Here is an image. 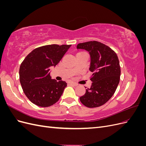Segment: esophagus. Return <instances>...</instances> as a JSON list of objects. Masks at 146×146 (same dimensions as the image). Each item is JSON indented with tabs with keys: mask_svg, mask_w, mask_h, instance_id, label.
Listing matches in <instances>:
<instances>
[{
	"mask_svg": "<svg viewBox=\"0 0 146 146\" xmlns=\"http://www.w3.org/2000/svg\"><path fill=\"white\" fill-rule=\"evenodd\" d=\"M69 85H70V86H77V84L74 83V82H69Z\"/></svg>",
	"mask_w": 146,
	"mask_h": 146,
	"instance_id": "obj_1",
	"label": "esophagus"
}]
</instances>
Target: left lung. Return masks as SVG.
Segmentation results:
<instances>
[{"label": "left lung", "instance_id": "obj_1", "mask_svg": "<svg viewBox=\"0 0 146 146\" xmlns=\"http://www.w3.org/2000/svg\"><path fill=\"white\" fill-rule=\"evenodd\" d=\"M77 48L89 52L90 70L92 72V85L80 98L88 108L99 107L108 102L115 92L120 80L121 67L116 54L111 48L99 41L80 43Z\"/></svg>", "mask_w": 146, "mask_h": 146}]
</instances>
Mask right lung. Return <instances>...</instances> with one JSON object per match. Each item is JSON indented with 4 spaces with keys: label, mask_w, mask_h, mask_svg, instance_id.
<instances>
[{
    "label": "right lung",
    "mask_w": 146,
    "mask_h": 146,
    "mask_svg": "<svg viewBox=\"0 0 146 146\" xmlns=\"http://www.w3.org/2000/svg\"><path fill=\"white\" fill-rule=\"evenodd\" d=\"M71 45H46L36 48L25 57L19 68L23 91L32 102L48 107L58 102L67 83L52 79L50 69L55 66Z\"/></svg>",
    "instance_id": "1"
}]
</instances>
